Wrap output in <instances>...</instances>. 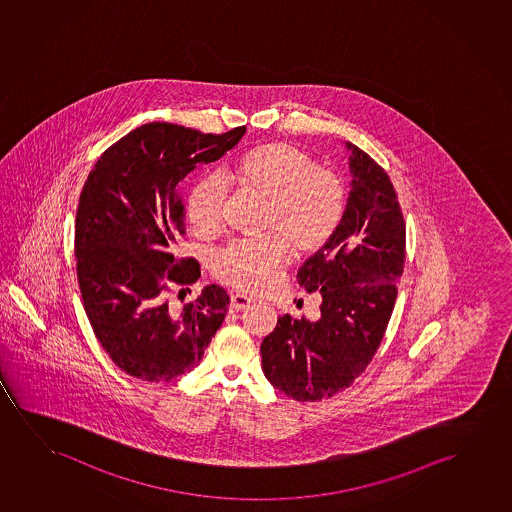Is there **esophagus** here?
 Instances as JSON below:
<instances>
[{"label":"esophagus","instance_id":"1","mask_svg":"<svg viewBox=\"0 0 512 512\" xmlns=\"http://www.w3.org/2000/svg\"><path fill=\"white\" fill-rule=\"evenodd\" d=\"M253 301L248 297V295L245 294H239V292H236V294L231 295V306L232 309H236V311H241V309L250 308L252 306Z\"/></svg>","mask_w":512,"mask_h":512}]
</instances>
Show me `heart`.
Listing matches in <instances>:
<instances>
[{
	"mask_svg": "<svg viewBox=\"0 0 512 512\" xmlns=\"http://www.w3.org/2000/svg\"><path fill=\"white\" fill-rule=\"evenodd\" d=\"M241 189L266 201L257 239L227 246L213 264L220 280L246 292L271 287L288 259V242L299 257L320 252L346 213V189L336 173L318 168L311 155L283 141L248 150L232 169ZM225 190L217 178H201L190 190L187 215L201 238L220 231Z\"/></svg>",
	"mask_w": 512,
	"mask_h": 512,
	"instance_id": "heart-1",
	"label": "heart"
}]
</instances>
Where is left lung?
Segmentation results:
<instances>
[{
    "label": "left lung",
    "mask_w": 512,
    "mask_h": 512,
    "mask_svg": "<svg viewBox=\"0 0 512 512\" xmlns=\"http://www.w3.org/2000/svg\"><path fill=\"white\" fill-rule=\"evenodd\" d=\"M350 196L334 238L302 264L297 281L320 294V318L283 315L260 344L262 371L299 402L330 399L371 364L397 299L406 222L390 176L353 143Z\"/></svg>",
    "instance_id": "1"
}]
</instances>
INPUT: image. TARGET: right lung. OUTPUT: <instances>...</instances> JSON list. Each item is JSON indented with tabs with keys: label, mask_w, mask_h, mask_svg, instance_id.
I'll use <instances>...</instances> for the list:
<instances>
[{
	"label": "right lung",
	"mask_w": 512,
	"mask_h": 512,
	"mask_svg": "<svg viewBox=\"0 0 512 512\" xmlns=\"http://www.w3.org/2000/svg\"><path fill=\"white\" fill-rule=\"evenodd\" d=\"M245 133L143 124L106 148L85 180L75 222L78 287L94 336L133 378L159 383L190 371L224 322L231 297L220 285L182 308L171 304L201 276L196 259L175 253L185 234L180 182Z\"/></svg>",
	"instance_id": "obj_1"
}]
</instances>
